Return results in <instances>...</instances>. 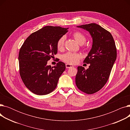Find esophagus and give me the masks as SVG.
<instances>
[{"label": "esophagus", "instance_id": "1", "mask_svg": "<svg viewBox=\"0 0 130 130\" xmlns=\"http://www.w3.org/2000/svg\"><path fill=\"white\" fill-rule=\"evenodd\" d=\"M74 66L73 65L71 64H66V67L67 69H70V68L73 67Z\"/></svg>", "mask_w": 130, "mask_h": 130}]
</instances>
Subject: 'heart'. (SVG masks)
Instances as JSON below:
<instances>
[{
  "mask_svg": "<svg viewBox=\"0 0 130 130\" xmlns=\"http://www.w3.org/2000/svg\"><path fill=\"white\" fill-rule=\"evenodd\" d=\"M73 35L74 39L79 45H83L85 43L86 38L82 33L79 31H76L74 32ZM65 38V36H62L58 40L57 42V47L58 50H60L63 48ZM81 57L82 56L79 54L73 52H67L63 55L61 59L65 63L72 65L77 63Z\"/></svg>",
  "mask_w": 130,
  "mask_h": 130,
  "instance_id": "obj_1",
  "label": "heart"
}]
</instances>
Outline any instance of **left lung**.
I'll use <instances>...</instances> for the list:
<instances>
[{
	"mask_svg": "<svg viewBox=\"0 0 130 130\" xmlns=\"http://www.w3.org/2000/svg\"><path fill=\"white\" fill-rule=\"evenodd\" d=\"M77 27L89 32L93 43L84 60L90 66L86 70L78 66L75 83L79 90L92 94L100 91L106 83L117 59V48L111 34L101 26L91 23Z\"/></svg>",
	"mask_w": 130,
	"mask_h": 130,
	"instance_id": "obj_1",
	"label": "left lung"
}]
</instances>
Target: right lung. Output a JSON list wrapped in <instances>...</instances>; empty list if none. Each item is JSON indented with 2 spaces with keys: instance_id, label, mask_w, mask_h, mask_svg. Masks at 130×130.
I'll list each match as a JSON object with an SVG mask.
<instances>
[{
  "instance_id": "add662e5",
  "label": "right lung",
  "mask_w": 130,
  "mask_h": 130,
  "mask_svg": "<svg viewBox=\"0 0 130 130\" xmlns=\"http://www.w3.org/2000/svg\"><path fill=\"white\" fill-rule=\"evenodd\" d=\"M69 28L47 26L32 33L20 48L18 60L20 77L26 87L33 93L46 95L57 86L59 78L65 70V63L47 65V61L57 53V42Z\"/></svg>"
}]
</instances>
